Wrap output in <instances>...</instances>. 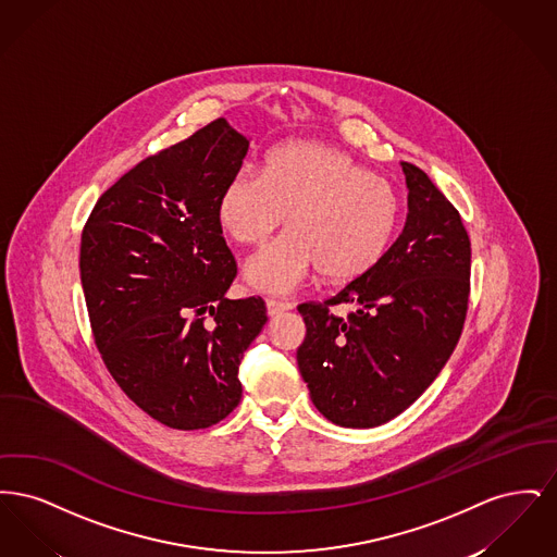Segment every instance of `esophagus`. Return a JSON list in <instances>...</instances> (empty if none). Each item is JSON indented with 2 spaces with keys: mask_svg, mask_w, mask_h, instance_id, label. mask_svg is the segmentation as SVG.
Returning a JSON list of instances; mask_svg holds the SVG:
<instances>
[{
  "mask_svg": "<svg viewBox=\"0 0 557 557\" xmlns=\"http://www.w3.org/2000/svg\"><path fill=\"white\" fill-rule=\"evenodd\" d=\"M286 311H290V305H288V302L273 300V298L267 300V315H269V318H277V315H282V313H286Z\"/></svg>",
  "mask_w": 557,
  "mask_h": 557,
  "instance_id": "obj_1",
  "label": "esophagus"
}]
</instances>
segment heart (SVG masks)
<instances>
[{
    "mask_svg": "<svg viewBox=\"0 0 557 557\" xmlns=\"http://www.w3.org/2000/svg\"><path fill=\"white\" fill-rule=\"evenodd\" d=\"M397 191L345 150L290 141L267 154L263 173L244 169L219 194L223 230L244 246H261L290 214L282 238L248 259L255 290L292 294L318 269L332 282L370 273L397 230Z\"/></svg>",
    "mask_w": 557,
    "mask_h": 557,
    "instance_id": "heart-1",
    "label": "heart"
}]
</instances>
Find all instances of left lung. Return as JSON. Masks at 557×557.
Returning a JSON list of instances; mask_svg holds the SVG:
<instances>
[{
	"instance_id": "1",
	"label": "left lung",
	"mask_w": 557,
	"mask_h": 557,
	"mask_svg": "<svg viewBox=\"0 0 557 557\" xmlns=\"http://www.w3.org/2000/svg\"><path fill=\"white\" fill-rule=\"evenodd\" d=\"M407 221L382 261L323 302H302L296 361L319 413L375 428L403 413L449 361L463 330L472 248L457 209L411 162ZM352 304L347 319L329 313Z\"/></svg>"
}]
</instances>
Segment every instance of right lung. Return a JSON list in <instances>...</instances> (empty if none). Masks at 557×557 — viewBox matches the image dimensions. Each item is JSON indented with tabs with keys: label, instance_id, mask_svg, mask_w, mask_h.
<instances>
[{
	"label": "right lung",
	"instance_id": "add662e5",
	"mask_svg": "<svg viewBox=\"0 0 557 557\" xmlns=\"http://www.w3.org/2000/svg\"><path fill=\"white\" fill-rule=\"evenodd\" d=\"M248 144L212 121L108 187L81 234L102 361L141 411L175 430L209 428L238 407L239 361L267 323L261 296H225L238 267L216 214Z\"/></svg>",
	"mask_w": 557,
	"mask_h": 557
}]
</instances>
